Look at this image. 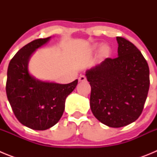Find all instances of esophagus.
<instances>
[{
	"label": "esophagus",
	"mask_w": 157,
	"mask_h": 157,
	"mask_svg": "<svg viewBox=\"0 0 157 157\" xmlns=\"http://www.w3.org/2000/svg\"><path fill=\"white\" fill-rule=\"evenodd\" d=\"M86 78L84 75H81L79 78H78V82H86Z\"/></svg>",
	"instance_id": "esophagus-1"
}]
</instances>
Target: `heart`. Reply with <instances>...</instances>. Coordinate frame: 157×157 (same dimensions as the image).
<instances>
[{"label": "heart", "mask_w": 157, "mask_h": 157, "mask_svg": "<svg viewBox=\"0 0 157 157\" xmlns=\"http://www.w3.org/2000/svg\"><path fill=\"white\" fill-rule=\"evenodd\" d=\"M109 52H110V49H109V47L107 46V45H103V46L101 48V50H100L101 56H105V57L109 56Z\"/></svg>", "instance_id": "heart-1"}]
</instances>
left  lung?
Wrapping results in <instances>:
<instances>
[{
  "instance_id": "left-lung-1",
  "label": "left lung",
  "mask_w": 157,
  "mask_h": 157,
  "mask_svg": "<svg viewBox=\"0 0 157 157\" xmlns=\"http://www.w3.org/2000/svg\"><path fill=\"white\" fill-rule=\"evenodd\" d=\"M118 57L106 58L86 71L90 84V109L97 119L110 127H122L141 116L149 84V68L135 45L116 37Z\"/></svg>"
}]
</instances>
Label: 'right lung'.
Segmentation results:
<instances>
[{
	"instance_id": "1",
	"label": "right lung",
	"mask_w": 157,
	"mask_h": 157,
	"mask_svg": "<svg viewBox=\"0 0 157 157\" xmlns=\"http://www.w3.org/2000/svg\"><path fill=\"white\" fill-rule=\"evenodd\" d=\"M49 38L34 40L20 48L11 59L7 72V98L14 114L23 125L36 130H47L59 121L67 97L78 84V79L69 84L45 82L29 74L31 54Z\"/></svg>"
}]
</instances>
